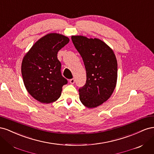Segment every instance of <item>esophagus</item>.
<instances>
[{"instance_id": "esophagus-1", "label": "esophagus", "mask_w": 154, "mask_h": 154, "mask_svg": "<svg viewBox=\"0 0 154 154\" xmlns=\"http://www.w3.org/2000/svg\"><path fill=\"white\" fill-rule=\"evenodd\" d=\"M69 82L71 83V84H74V82H75V80H74V78H72L71 80H69Z\"/></svg>"}]
</instances>
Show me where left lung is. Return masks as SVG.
I'll use <instances>...</instances> for the list:
<instances>
[{"label":"left lung","instance_id":"left-lung-1","mask_svg":"<svg viewBox=\"0 0 154 154\" xmlns=\"http://www.w3.org/2000/svg\"><path fill=\"white\" fill-rule=\"evenodd\" d=\"M87 73L85 84L79 88L80 100L88 108H94L108 100L114 92L118 77L116 56L108 45L97 38L72 36Z\"/></svg>","mask_w":154,"mask_h":154}]
</instances>
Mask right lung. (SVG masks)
I'll list each match as a JSON object with an SVG mask.
<instances>
[{"instance_id":"1","label":"right lung","mask_w":154,"mask_h":154,"mask_svg":"<svg viewBox=\"0 0 154 154\" xmlns=\"http://www.w3.org/2000/svg\"><path fill=\"white\" fill-rule=\"evenodd\" d=\"M69 38L50 33L32 45L22 60V75L24 85L35 100L49 103L58 100L67 80L62 76L58 51L67 44Z\"/></svg>"}]
</instances>
